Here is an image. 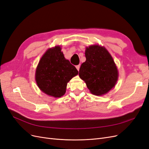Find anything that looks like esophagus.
Masks as SVG:
<instances>
[{
    "mask_svg": "<svg viewBox=\"0 0 149 149\" xmlns=\"http://www.w3.org/2000/svg\"><path fill=\"white\" fill-rule=\"evenodd\" d=\"M76 69L78 70V71H79V68H80V65H79L76 66Z\"/></svg>",
    "mask_w": 149,
    "mask_h": 149,
    "instance_id": "1",
    "label": "esophagus"
}]
</instances>
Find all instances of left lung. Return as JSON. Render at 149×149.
I'll list each match as a JSON object with an SVG mask.
<instances>
[{
  "mask_svg": "<svg viewBox=\"0 0 149 149\" xmlns=\"http://www.w3.org/2000/svg\"><path fill=\"white\" fill-rule=\"evenodd\" d=\"M86 60L81 65L80 78L90 92L101 96L113 88L118 79V71L113 58L107 49L98 45L86 47Z\"/></svg>",
  "mask_w": 149,
  "mask_h": 149,
  "instance_id": "8db88e82",
  "label": "left lung"
}]
</instances>
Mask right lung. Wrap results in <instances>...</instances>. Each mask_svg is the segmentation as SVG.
Here are the masks:
<instances>
[{
    "instance_id": "right-lung-1",
    "label": "right lung",
    "mask_w": 149,
    "mask_h": 149,
    "mask_svg": "<svg viewBox=\"0 0 149 149\" xmlns=\"http://www.w3.org/2000/svg\"><path fill=\"white\" fill-rule=\"evenodd\" d=\"M78 71L66 60L60 46L49 48L40 59L35 73L38 88L49 96L60 97L66 93L67 83Z\"/></svg>"
}]
</instances>
